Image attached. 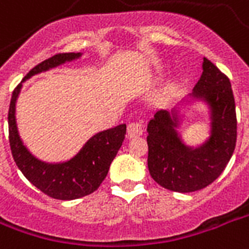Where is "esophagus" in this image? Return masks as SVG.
<instances>
[{"mask_svg": "<svg viewBox=\"0 0 249 249\" xmlns=\"http://www.w3.org/2000/svg\"><path fill=\"white\" fill-rule=\"evenodd\" d=\"M143 133V126H142L141 121H132L128 124V137L134 138L140 137Z\"/></svg>", "mask_w": 249, "mask_h": 249, "instance_id": "obj_1", "label": "esophagus"}]
</instances>
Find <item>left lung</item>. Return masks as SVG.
<instances>
[{
    "instance_id": "obj_1",
    "label": "left lung",
    "mask_w": 249,
    "mask_h": 249,
    "mask_svg": "<svg viewBox=\"0 0 249 249\" xmlns=\"http://www.w3.org/2000/svg\"><path fill=\"white\" fill-rule=\"evenodd\" d=\"M210 108V137L198 147L183 143L178 111L159 109L147 124V167L160 187L174 192L200 191L230 162L236 145V112L230 79L204 57L202 74L192 92Z\"/></svg>"
}]
</instances>
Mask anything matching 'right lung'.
Returning a JSON list of instances; mask_svg holds the SVG:
<instances>
[{"label": "right lung", "mask_w": 249, "mask_h": 249, "mask_svg": "<svg viewBox=\"0 0 249 249\" xmlns=\"http://www.w3.org/2000/svg\"><path fill=\"white\" fill-rule=\"evenodd\" d=\"M82 53H57L39 65L32 68L23 81L41 71L73 61ZM22 82L13 91L9 107V141L13 158L24 178L39 191L56 200H75L95 192L108 174L112 160L123 145L126 133V125L96 133L83 146L78 154L68 162L45 163L39 160L28 151L19 137L15 121V103Z\"/></svg>", "instance_id": "obj_1"}]
</instances>
